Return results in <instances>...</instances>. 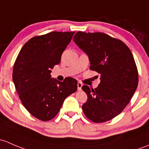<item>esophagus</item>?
Wrapping results in <instances>:
<instances>
[{
    "label": "esophagus",
    "mask_w": 149,
    "mask_h": 149,
    "mask_svg": "<svg viewBox=\"0 0 149 149\" xmlns=\"http://www.w3.org/2000/svg\"><path fill=\"white\" fill-rule=\"evenodd\" d=\"M77 86H78V90L81 91V88H82V86H83V84H81V82H78Z\"/></svg>",
    "instance_id": "1"
}]
</instances>
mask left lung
Instances as JSON below:
<instances>
[{
  "label": "left lung",
  "instance_id": "left-lung-1",
  "mask_svg": "<svg viewBox=\"0 0 149 149\" xmlns=\"http://www.w3.org/2000/svg\"><path fill=\"white\" fill-rule=\"evenodd\" d=\"M73 40L88 56L90 69L101 74L95 89L82 86L88 96L84 114L95 123L108 121L122 112L136 90L139 74L132 53L123 41L103 33L79 31Z\"/></svg>",
  "mask_w": 149,
  "mask_h": 149
}]
</instances>
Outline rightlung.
<instances>
[{
    "instance_id": "obj_1",
    "label": "right lung",
    "mask_w": 149,
    "mask_h": 149,
    "mask_svg": "<svg viewBox=\"0 0 149 149\" xmlns=\"http://www.w3.org/2000/svg\"><path fill=\"white\" fill-rule=\"evenodd\" d=\"M75 32H53L28 40L14 63L13 81L24 107L38 119L48 121L60 111L64 100L76 91L77 81L51 79V69Z\"/></svg>"
}]
</instances>
